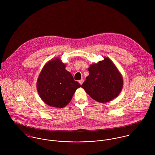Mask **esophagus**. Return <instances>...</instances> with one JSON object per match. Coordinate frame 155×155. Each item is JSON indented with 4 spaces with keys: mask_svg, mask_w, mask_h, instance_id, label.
Returning <instances> with one entry per match:
<instances>
[{
    "mask_svg": "<svg viewBox=\"0 0 155 155\" xmlns=\"http://www.w3.org/2000/svg\"><path fill=\"white\" fill-rule=\"evenodd\" d=\"M84 79H81V80H79V84H81V85H82V84H83V82H84Z\"/></svg>",
    "mask_w": 155,
    "mask_h": 155,
    "instance_id": "obj_1",
    "label": "esophagus"
}]
</instances>
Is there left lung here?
I'll return each instance as SVG.
<instances>
[{
	"instance_id": "1",
	"label": "left lung",
	"mask_w": 155,
	"mask_h": 155,
	"mask_svg": "<svg viewBox=\"0 0 155 155\" xmlns=\"http://www.w3.org/2000/svg\"><path fill=\"white\" fill-rule=\"evenodd\" d=\"M89 75L82 88L94 100L109 102L116 97L123 87L122 75L108 58L89 67Z\"/></svg>"
}]
</instances>
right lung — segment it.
<instances>
[{
  "label": "right lung",
  "instance_id": "add662e5",
  "mask_svg": "<svg viewBox=\"0 0 155 155\" xmlns=\"http://www.w3.org/2000/svg\"><path fill=\"white\" fill-rule=\"evenodd\" d=\"M60 58L48 61L41 71L37 89L41 99L52 107L62 108L70 101L76 90L81 85L65 69Z\"/></svg>",
  "mask_w": 155,
  "mask_h": 155
}]
</instances>
